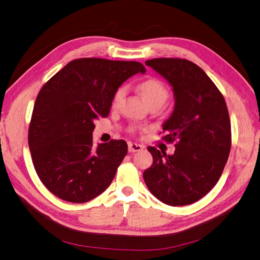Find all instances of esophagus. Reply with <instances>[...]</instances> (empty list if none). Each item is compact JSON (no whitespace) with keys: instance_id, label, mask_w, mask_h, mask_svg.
Listing matches in <instances>:
<instances>
[{"instance_id":"obj_1","label":"esophagus","mask_w":260,"mask_h":260,"mask_svg":"<svg viewBox=\"0 0 260 260\" xmlns=\"http://www.w3.org/2000/svg\"><path fill=\"white\" fill-rule=\"evenodd\" d=\"M143 150V146L141 144H136V143H128V152L134 153Z\"/></svg>"}]
</instances>
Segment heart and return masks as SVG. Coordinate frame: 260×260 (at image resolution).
<instances>
[{
	"instance_id": "obj_1",
	"label": "heart",
	"mask_w": 260,
	"mask_h": 260,
	"mask_svg": "<svg viewBox=\"0 0 260 260\" xmlns=\"http://www.w3.org/2000/svg\"><path fill=\"white\" fill-rule=\"evenodd\" d=\"M137 89H139L142 97L144 98V101L146 102L148 106H151V105H158V106H162L169 98L168 87L165 86L163 81L156 78H148L141 81L140 84L137 85ZM124 93L125 89L123 87H120L116 90L112 102L113 106L118 105V103L121 101V98L124 97Z\"/></svg>"
}]
</instances>
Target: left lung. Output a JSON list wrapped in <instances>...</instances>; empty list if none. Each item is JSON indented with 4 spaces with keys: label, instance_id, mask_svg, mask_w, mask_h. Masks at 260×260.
<instances>
[{
    "label": "left lung",
    "instance_id": "8db88e82",
    "mask_svg": "<svg viewBox=\"0 0 260 260\" xmlns=\"http://www.w3.org/2000/svg\"><path fill=\"white\" fill-rule=\"evenodd\" d=\"M146 66L172 86L174 109L164 121L163 137L175 143L172 155L147 147L153 164L143 173L152 194L169 206L200 200L217 184L228 161L231 126L222 93L204 71L189 60L156 58Z\"/></svg>",
    "mask_w": 260,
    "mask_h": 260
}]
</instances>
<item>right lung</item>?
Listing matches in <instances>:
<instances>
[{
    "label": "right lung",
    "mask_w": 260,
    "mask_h": 260,
    "mask_svg": "<svg viewBox=\"0 0 260 260\" xmlns=\"http://www.w3.org/2000/svg\"><path fill=\"white\" fill-rule=\"evenodd\" d=\"M139 73L145 68L136 61L76 59L39 91L27 142L37 174L54 196L84 203L112 183L127 144L112 140L93 146V121L107 117L116 90Z\"/></svg>",
    "instance_id": "add662e5"
}]
</instances>
